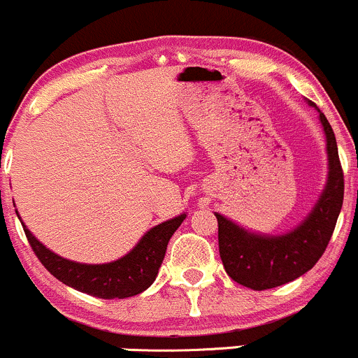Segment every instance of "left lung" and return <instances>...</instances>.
<instances>
[{"label":"left lung","instance_id":"1","mask_svg":"<svg viewBox=\"0 0 358 358\" xmlns=\"http://www.w3.org/2000/svg\"><path fill=\"white\" fill-rule=\"evenodd\" d=\"M314 108L320 112V120L324 127L329 173L326 188L306 221L284 236H260L215 214L222 265L227 275L245 287L265 290L296 280L323 257L335 231L343 206V170L335 132L324 113L316 105Z\"/></svg>","mask_w":358,"mask_h":358}]
</instances>
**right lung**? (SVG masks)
<instances>
[{"instance_id":"right-lung-1","label":"right lung","mask_w":358,"mask_h":358,"mask_svg":"<svg viewBox=\"0 0 358 358\" xmlns=\"http://www.w3.org/2000/svg\"><path fill=\"white\" fill-rule=\"evenodd\" d=\"M183 219L185 214L158 224L144 234L131 253L122 257L120 260L103 265H85L66 260L37 241L25 224L22 226L35 257L57 280L100 299H124L137 296L155 282L166 253L168 241Z\"/></svg>"}]
</instances>
